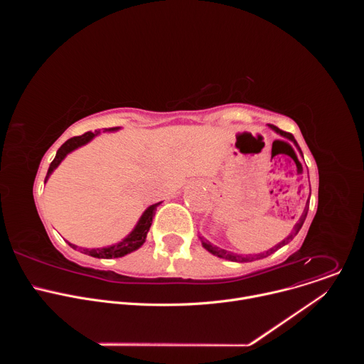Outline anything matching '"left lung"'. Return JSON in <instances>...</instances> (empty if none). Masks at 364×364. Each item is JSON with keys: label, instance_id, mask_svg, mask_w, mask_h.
I'll list each match as a JSON object with an SVG mask.
<instances>
[{"label": "left lung", "instance_id": "8db88e82", "mask_svg": "<svg viewBox=\"0 0 364 364\" xmlns=\"http://www.w3.org/2000/svg\"><path fill=\"white\" fill-rule=\"evenodd\" d=\"M269 128H271V129H274V131H275L277 134H279L281 136H284V138L289 139V141L296 146V149L299 151V154L302 155V151H301V148H299V145H298V142L295 141V138H294V135H292V134L285 132V131H281L279 128H277V127H274V125H269ZM309 196H311V193H309ZM306 213H308V201H306V204H305L304 213L301 215L299 220L295 223V226H294L292 232H291V233H289V235H288L282 242H279L278 245H275L274 247H271V249H268V250H265V252H262V253H257V255H237V253H233V252H229V250H225V249H220V247H218V246L212 245L209 240L204 239V237H201V236H200V240H201V245H203V247H204L205 250H209L212 255H215V256H218V257L228 259V261H232V262H252V261H256V259H262V257L269 256L271 253L277 252L279 247H282V246H285L287 243H289V242H291V240L298 235L299 229L302 228V225H304V222H305V218H306Z\"/></svg>", "mask_w": 364, "mask_h": 364}]
</instances>
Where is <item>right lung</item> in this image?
I'll list each match as a JSON object with an SVG mask.
<instances>
[{
	"label": "right lung",
	"instance_id": "1",
	"mask_svg": "<svg viewBox=\"0 0 364 364\" xmlns=\"http://www.w3.org/2000/svg\"><path fill=\"white\" fill-rule=\"evenodd\" d=\"M118 129H119V128H109V129H105V131L114 132V131H118ZM99 134H100L99 131L86 132V134H83V135H80V136H73V138L68 139V141L58 149L55 160L51 161V164H50V167H48V171H47V176H46L44 183L48 180V177L51 176V173H53V171L59 167V164L66 159L68 154H70L72 151H75V149H77V148L86 145L87 142H90V141H92L95 136H97ZM160 204H161V201L149 205L148 209L142 213V216L139 218V220H138V223L135 225V228L132 229V232H131L127 237H124L121 242H118V243H114V245L105 246V247H96V249H82V247H79V246H76V245H73V243H70V242H68V243H69L73 249H79V250L82 249V253H86V255L93 256V257L111 259V257H121V256H125V255H128V253H131V252L139 249V247L144 245V242H145V239H146V233H148V230H149V228H151V223H152V218L155 216V210H157V207H159Z\"/></svg>",
	"mask_w": 364,
	"mask_h": 364
}]
</instances>
